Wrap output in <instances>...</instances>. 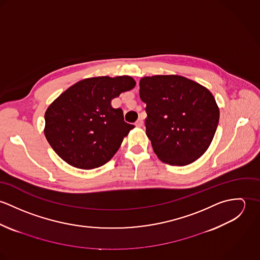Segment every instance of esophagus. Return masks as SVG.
I'll return each mask as SVG.
<instances>
[{
  "mask_svg": "<svg viewBox=\"0 0 260 260\" xmlns=\"http://www.w3.org/2000/svg\"><path fill=\"white\" fill-rule=\"evenodd\" d=\"M135 125H136L137 127H142V126H143V119H142V118H139V119L136 121Z\"/></svg>",
  "mask_w": 260,
  "mask_h": 260,
  "instance_id": "34e87169",
  "label": "esophagus"
}]
</instances>
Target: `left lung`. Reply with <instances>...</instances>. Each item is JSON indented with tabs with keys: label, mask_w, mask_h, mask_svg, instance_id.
<instances>
[{
	"label": "left lung",
	"mask_w": 260,
	"mask_h": 260,
	"mask_svg": "<svg viewBox=\"0 0 260 260\" xmlns=\"http://www.w3.org/2000/svg\"><path fill=\"white\" fill-rule=\"evenodd\" d=\"M146 103V134L158 158L170 165H188L208 149L219 122V109L205 87L177 75L140 80Z\"/></svg>",
	"instance_id": "8db88e82"
}]
</instances>
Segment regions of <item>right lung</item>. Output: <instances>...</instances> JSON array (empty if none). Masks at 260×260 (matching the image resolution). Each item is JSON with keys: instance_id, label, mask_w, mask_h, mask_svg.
<instances>
[{"instance_id": "1", "label": "right lung", "mask_w": 260, "mask_h": 260, "mask_svg": "<svg viewBox=\"0 0 260 260\" xmlns=\"http://www.w3.org/2000/svg\"><path fill=\"white\" fill-rule=\"evenodd\" d=\"M129 76L88 78L61 94L45 113V136L68 164L94 169L107 163L134 125L124 121L111 100L133 89Z\"/></svg>"}]
</instances>
